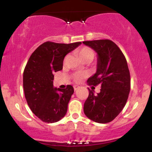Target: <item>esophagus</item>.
<instances>
[{
  "instance_id": "esophagus-1",
  "label": "esophagus",
  "mask_w": 152,
  "mask_h": 152,
  "mask_svg": "<svg viewBox=\"0 0 152 152\" xmlns=\"http://www.w3.org/2000/svg\"><path fill=\"white\" fill-rule=\"evenodd\" d=\"M79 88V86H74V91H76L78 89V88Z\"/></svg>"
}]
</instances>
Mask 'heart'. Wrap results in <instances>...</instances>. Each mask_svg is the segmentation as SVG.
I'll return each mask as SVG.
<instances>
[{"label": "heart", "mask_w": 152, "mask_h": 152, "mask_svg": "<svg viewBox=\"0 0 152 152\" xmlns=\"http://www.w3.org/2000/svg\"><path fill=\"white\" fill-rule=\"evenodd\" d=\"M76 55L78 56V58H79L82 61H91V60H93L95 53L93 49L90 48L88 46H83L81 48H78V49L76 51ZM87 76L86 73L84 72H77L75 73L73 75V78H74V81L76 83H79L82 81L83 78L86 77Z\"/></svg>", "instance_id": "heart-1"}]
</instances>
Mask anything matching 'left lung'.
<instances>
[{"label":"left lung","mask_w":152,"mask_h":152,"mask_svg":"<svg viewBox=\"0 0 152 152\" xmlns=\"http://www.w3.org/2000/svg\"><path fill=\"white\" fill-rule=\"evenodd\" d=\"M98 54L96 73L87 80L89 86L101 85L100 93L88 89L84 114L92 121L106 124L113 121L124 109L131 88L126 59L117 45L109 39L83 42Z\"/></svg>","instance_id":"obj_1"}]
</instances>
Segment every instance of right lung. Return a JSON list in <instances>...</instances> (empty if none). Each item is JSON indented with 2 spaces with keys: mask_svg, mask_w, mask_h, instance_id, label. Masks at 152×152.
<instances>
[{
  "mask_svg": "<svg viewBox=\"0 0 152 152\" xmlns=\"http://www.w3.org/2000/svg\"><path fill=\"white\" fill-rule=\"evenodd\" d=\"M81 42L58 43L46 41L33 52L23 71V85L32 112L46 123L58 121L65 116L74 88H53V73L63 69L65 56Z\"/></svg>",
  "mask_w": 152,
  "mask_h": 152,
  "instance_id": "right-lung-1",
  "label": "right lung"
}]
</instances>
